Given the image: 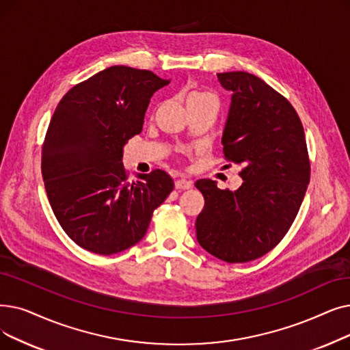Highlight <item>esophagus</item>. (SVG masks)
Segmentation results:
<instances>
[{
    "label": "esophagus",
    "mask_w": 350,
    "mask_h": 350,
    "mask_svg": "<svg viewBox=\"0 0 350 350\" xmlns=\"http://www.w3.org/2000/svg\"><path fill=\"white\" fill-rule=\"evenodd\" d=\"M191 186H193V183H191L190 180H187V178H178V180H176V189L189 190Z\"/></svg>",
    "instance_id": "34e87169"
}]
</instances>
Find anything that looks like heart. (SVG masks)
Listing matches in <instances>:
<instances>
[{
  "label": "heart",
  "instance_id": "b5f03b06",
  "mask_svg": "<svg viewBox=\"0 0 350 350\" xmlns=\"http://www.w3.org/2000/svg\"><path fill=\"white\" fill-rule=\"evenodd\" d=\"M197 96H200V94H191L189 98H193V97H197ZM189 98H187V100H189Z\"/></svg>",
  "mask_w": 350,
  "mask_h": 350
}]
</instances>
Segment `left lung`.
<instances>
[{"label":"left lung","instance_id":"1","mask_svg":"<svg viewBox=\"0 0 350 350\" xmlns=\"http://www.w3.org/2000/svg\"><path fill=\"white\" fill-rule=\"evenodd\" d=\"M232 93L221 135L224 159L241 165V186L220 190L208 178L196 181L204 207L196 219L199 245L227 263L259 259L295 221L310 180L301 121L283 96L245 71L220 72Z\"/></svg>","mask_w":350,"mask_h":350}]
</instances>
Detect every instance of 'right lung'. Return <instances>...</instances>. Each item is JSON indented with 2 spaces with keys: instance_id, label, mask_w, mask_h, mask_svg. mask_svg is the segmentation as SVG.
Instances as JSON below:
<instances>
[{
  "instance_id": "obj_1",
  "label": "right lung",
  "mask_w": 350,
  "mask_h": 350,
  "mask_svg": "<svg viewBox=\"0 0 350 350\" xmlns=\"http://www.w3.org/2000/svg\"><path fill=\"white\" fill-rule=\"evenodd\" d=\"M154 72L105 68L58 103L45 135L41 173L54 215L88 252L116 254L139 243L174 187L163 170L127 181L123 153L140 134L151 97L169 85Z\"/></svg>"
}]
</instances>
